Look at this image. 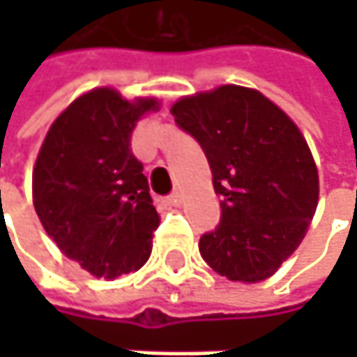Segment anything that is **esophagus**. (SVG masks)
<instances>
[{
    "mask_svg": "<svg viewBox=\"0 0 357 357\" xmlns=\"http://www.w3.org/2000/svg\"><path fill=\"white\" fill-rule=\"evenodd\" d=\"M167 202L174 204V206H178L179 202H181V194H179V192H172V194L167 196Z\"/></svg>",
    "mask_w": 357,
    "mask_h": 357,
    "instance_id": "obj_1",
    "label": "esophagus"
}]
</instances>
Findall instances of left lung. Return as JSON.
I'll list each match as a JSON object with an SVG mask.
<instances>
[{
	"mask_svg": "<svg viewBox=\"0 0 357 357\" xmlns=\"http://www.w3.org/2000/svg\"><path fill=\"white\" fill-rule=\"evenodd\" d=\"M172 113L204 151L221 196L219 225L202 234L200 256L231 281L271 277L319 204V172L298 126L258 91L234 84L179 99Z\"/></svg>",
	"mask_w": 357,
	"mask_h": 357,
	"instance_id": "obj_1",
	"label": "left lung"
}]
</instances>
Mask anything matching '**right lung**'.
Listing matches in <instances>:
<instances>
[{
  "label": "right lung",
  "mask_w": 357,
  "mask_h": 357,
  "mask_svg": "<svg viewBox=\"0 0 357 357\" xmlns=\"http://www.w3.org/2000/svg\"><path fill=\"white\" fill-rule=\"evenodd\" d=\"M155 109L153 99L91 91L53 121L36 157V215L57 248L95 277H121L151 256L159 215L130 140Z\"/></svg>",
  "instance_id": "1"
}]
</instances>
